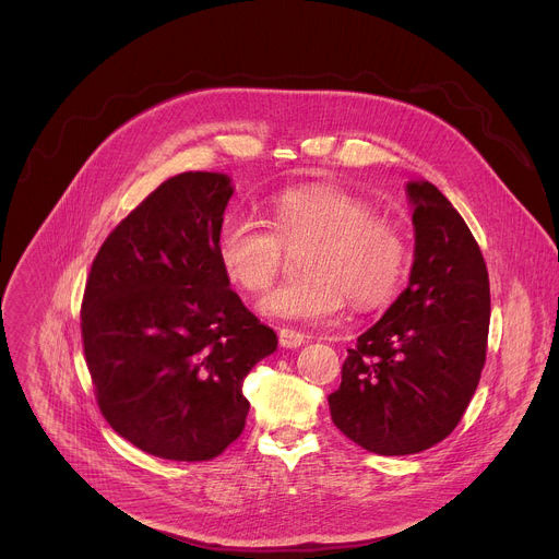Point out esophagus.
<instances>
[{"label":"esophagus","mask_w":559,"mask_h":559,"mask_svg":"<svg viewBox=\"0 0 559 559\" xmlns=\"http://www.w3.org/2000/svg\"><path fill=\"white\" fill-rule=\"evenodd\" d=\"M278 343L285 349H296L305 343V334H300L298 330H292V328H281L278 330Z\"/></svg>","instance_id":"34e87169"}]
</instances>
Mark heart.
Segmentation results:
<instances>
[{"instance_id":"1","label":"heart","mask_w":559,"mask_h":559,"mask_svg":"<svg viewBox=\"0 0 559 559\" xmlns=\"http://www.w3.org/2000/svg\"><path fill=\"white\" fill-rule=\"evenodd\" d=\"M267 224L250 214H227L216 250L225 276L243 292L261 294L278 276L285 250L302 254L305 278L267 294L261 313L287 323L325 325L345 309L378 307L401 287L409 243L405 229L376 207L334 186H302L267 203Z\"/></svg>"}]
</instances>
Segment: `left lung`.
I'll use <instances>...</instances> for the list:
<instances>
[{
    "label": "left lung",
    "mask_w": 559,
    "mask_h": 559,
    "mask_svg": "<svg viewBox=\"0 0 559 559\" xmlns=\"http://www.w3.org/2000/svg\"><path fill=\"white\" fill-rule=\"evenodd\" d=\"M416 250L407 289L347 349L334 425L378 455H409L460 423L487 360L489 272L471 229L429 181H412Z\"/></svg>",
    "instance_id": "8db88e82"
}]
</instances>
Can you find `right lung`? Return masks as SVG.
<instances>
[{"label":"right lung","mask_w":559,"mask_h":559,"mask_svg":"<svg viewBox=\"0 0 559 559\" xmlns=\"http://www.w3.org/2000/svg\"><path fill=\"white\" fill-rule=\"evenodd\" d=\"M231 192L218 173L164 181L108 234L86 281L82 338L97 405L156 457L223 453L246 427V376L278 345L218 261Z\"/></svg>","instance_id":"add662e5"}]
</instances>
